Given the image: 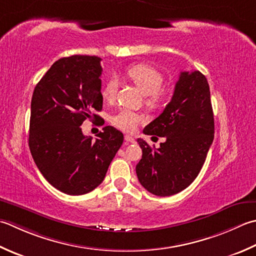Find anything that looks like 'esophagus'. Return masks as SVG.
I'll return each mask as SVG.
<instances>
[{
    "label": "esophagus",
    "instance_id": "esophagus-1",
    "mask_svg": "<svg viewBox=\"0 0 256 256\" xmlns=\"http://www.w3.org/2000/svg\"><path fill=\"white\" fill-rule=\"evenodd\" d=\"M124 140H125V143H134L135 142L134 138L131 136V135H125Z\"/></svg>",
    "mask_w": 256,
    "mask_h": 256
}]
</instances>
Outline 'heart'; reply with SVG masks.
I'll return each instance as SVG.
<instances>
[{
	"instance_id": "1",
	"label": "heart",
	"mask_w": 256,
	"mask_h": 256,
	"mask_svg": "<svg viewBox=\"0 0 256 256\" xmlns=\"http://www.w3.org/2000/svg\"><path fill=\"white\" fill-rule=\"evenodd\" d=\"M125 78L133 83L142 94H144L145 104L151 108L161 106L168 95L166 88H162L163 75L153 66L148 64H134L128 66L124 72ZM118 82L114 78L108 80L102 88V96L105 101L111 103L115 98ZM143 121V116L130 110H120L111 118V123L125 132H133L138 125Z\"/></svg>"
}]
</instances>
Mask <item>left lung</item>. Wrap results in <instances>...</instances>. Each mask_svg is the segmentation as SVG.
Returning <instances> with one entry per match:
<instances>
[{"label":"left lung","mask_w":256,"mask_h":256,"mask_svg":"<svg viewBox=\"0 0 256 256\" xmlns=\"http://www.w3.org/2000/svg\"><path fill=\"white\" fill-rule=\"evenodd\" d=\"M143 133L164 138V142L155 148L138 140L143 154L136 175L142 186L158 196L186 188L201 171L214 138L206 78L200 71L181 72L171 102Z\"/></svg>","instance_id":"8db88e82"}]
</instances>
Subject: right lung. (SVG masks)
I'll return each mask as SVG.
<instances>
[{
  "label": "right lung",
  "instance_id": "add662e5",
  "mask_svg": "<svg viewBox=\"0 0 256 256\" xmlns=\"http://www.w3.org/2000/svg\"><path fill=\"white\" fill-rule=\"evenodd\" d=\"M101 58L73 55L55 62L34 88L28 146L44 178L58 191L82 195L103 182L123 134L104 126L98 138L85 136L86 118L100 120ZM103 125V124H102Z\"/></svg>",
  "mask_w": 256,
  "mask_h": 256
}]
</instances>
